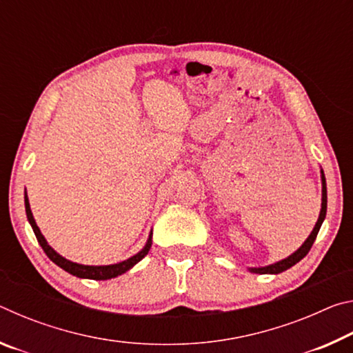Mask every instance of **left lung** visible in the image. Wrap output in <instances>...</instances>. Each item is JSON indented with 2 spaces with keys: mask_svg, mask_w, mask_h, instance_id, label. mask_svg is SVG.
I'll return each mask as SVG.
<instances>
[{
  "mask_svg": "<svg viewBox=\"0 0 353 353\" xmlns=\"http://www.w3.org/2000/svg\"><path fill=\"white\" fill-rule=\"evenodd\" d=\"M321 183H322V202H321V212H319V218L318 221H316V224L313 227L312 234L308 235V238L305 241H303V244L301 248H299L296 252H292L291 255L286 256V259L280 260V261H276V263H271V265L268 266H259V268H248L249 272L252 274H280L286 270H290L291 266H294L296 263L301 261L303 256H305L310 249H312L313 243L316 240V236H318V232L321 229L322 223H324L325 219V214H327V183H325V176H324V171L321 170Z\"/></svg>",
  "mask_w": 353,
  "mask_h": 353,
  "instance_id": "left-lung-1",
  "label": "left lung"
}]
</instances>
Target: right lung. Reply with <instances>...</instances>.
<instances>
[{"label":"right lung","instance_id":"right-lung-1","mask_svg":"<svg viewBox=\"0 0 353 353\" xmlns=\"http://www.w3.org/2000/svg\"><path fill=\"white\" fill-rule=\"evenodd\" d=\"M25 208H26V216L29 224H31L35 238H37L39 244L41 246V249L45 250V254L50 256V260L52 263H56L59 268H62L63 271L70 272L71 276H76L79 279H92V280H109L113 277H118L121 276V274L128 272L130 268H134L137 263L140 260L145 259L148 255L149 249L152 246V229L149 232V236H148V241L145 246H143L141 250H139L135 255L129 256L128 260H123L119 263H113V265H101V266H94V265H81V263H74L71 260H67L65 256H62L59 252H56L54 249H52L50 244H48L46 238L41 234L37 223H35V219L32 216V212H31V205H29V199H28V194L25 193Z\"/></svg>","mask_w":353,"mask_h":353}]
</instances>
